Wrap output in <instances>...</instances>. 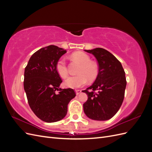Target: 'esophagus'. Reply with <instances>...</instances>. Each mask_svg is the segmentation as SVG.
Segmentation results:
<instances>
[{"mask_svg":"<svg viewBox=\"0 0 152 152\" xmlns=\"http://www.w3.org/2000/svg\"><path fill=\"white\" fill-rule=\"evenodd\" d=\"M75 92H76V94L79 95L81 93L82 91L81 90H75Z\"/></svg>","mask_w":152,"mask_h":152,"instance_id":"obj_1","label":"esophagus"}]
</instances>
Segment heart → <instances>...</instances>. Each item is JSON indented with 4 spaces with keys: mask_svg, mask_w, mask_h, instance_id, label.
Masks as SVG:
<instances>
[{
    "mask_svg": "<svg viewBox=\"0 0 152 152\" xmlns=\"http://www.w3.org/2000/svg\"><path fill=\"white\" fill-rule=\"evenodd\" d=\"M72 57L80 64L77 72L79 75L69 77L65 81L66 87L72 89H77L85 86L88 80L93 81L97 78L99 73L98 66L95 63L91 61L90 57L83 52H75L72 54ZM56 70L59 75L63 79L68 76L67 63L65 57L59 58L56 65Z\"/></svg>",
    "mask_w": 152,
    "mask_h": 152,
    "instance_id": "b5f03b06",
    "label": "heart"
}]
</instances>
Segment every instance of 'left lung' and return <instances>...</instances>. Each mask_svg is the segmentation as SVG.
I'll use <instances>...</instances> for the list:
<instances>
[{
    "instance_id": "obj_1",
    "label": "left lung",
    "mask_w": 152,
    "mask_h": 152,
    "mask_svg": "<svg viewBox=\"0 0 152 152\" xmlns=\"http://www.w3.org/2000/svg\"><path fill=\"white\" fill-rule=\"evenodd\" d=\"M85 51L97 59L99 73L93 84L83 91L88 96L84 111L93 120L107 121L122 104L127 84L125 72L121 62L106 49L98 48Z\"/></svg>"
}]
</instances>
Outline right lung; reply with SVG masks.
<instances>
[{"label": "right lung", "mask_w": 152, "mask_h": 152, "mask_svg": "<svg viewBox=\"0 0 152 152\" xmlns=\"http://www.w3.org/2000/svg\"><path fill=\"white\" fill-rule=\"evenodd\" d=\"M66 53V50L53 45L41 48L33 54L25 69L23 85L29 106L35 115L45 122L65 117L69 102L76 96L71 88H59L62 80L56 65Z\"/></svg>", "instance_id": "1"}]
</instances>
